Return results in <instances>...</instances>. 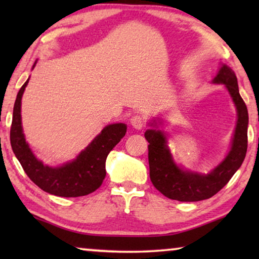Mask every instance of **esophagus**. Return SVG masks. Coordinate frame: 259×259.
Listing matches in <instances>:
<instances>
[{"instance_id":"obj_1","label":"esophagus","mask_w":259,"mask_h":259,"mask_svg":"<svg viewBox=\"0 0 259 259\" xmlns=\"http://www.w3.org/2000/svg\"><path fill=\"white\" fill-rule=\"evenodd\" d=\"M131 125H132L136 130H141L145 125V120L141 115L136 114L131 118Z\"/></svg>"}]
</instances>
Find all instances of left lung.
I'll list each match as a JSON object with an SVG mask.
<instances>
[{
    "label": "left lung",
    "instance_id": "obj_1",
    "mask_svg": "<svg viewBox=\"0 0 259 259\" xmlns=\"http://www.w3.org/2000/svg\"><path fill=\"white\" fill-rule=\"evenodd\" d=\"M213 83H223L228 88L237 108V125L232 138L231 150L224 160L207 175L185 171L173 161L167 147L166 134L159 130L150 128L145 132L148 145L150 178L155 189L165 197L179 201H199L208 199L219 192L237 169L243 164L247 150V125L249 114L244 100L240 97L237 76L229 66L223 65ZM155 127V121L150 123Z\"/></svg>",
    "mask_w": 259,
    "mask_h": 259
}]
</instances>
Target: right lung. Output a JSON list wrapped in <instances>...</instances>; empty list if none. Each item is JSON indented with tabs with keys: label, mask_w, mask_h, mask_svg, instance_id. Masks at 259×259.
<instances>
[{
	"label": "right lung",
	"mask_w": 259,
	"mask_h": 259,
	"mask_svg": "<svg viewBox=\"0 0 259 259\" xmlns=\"http://www.w3.org/2000/svg\"><path fill=\"white\" fill-rule=\"evenodd\" d=\"M28 81L29 79L17 93L10 127V144L17 160L31 182L46 192L67 198L87 196L94 192L101 186L106 177V158L113 147L125 137L127 126L125 123L106 126L73 161L60 167L44 165L27 144L21 122V100Z\"/></svg>",
	"instance_id": "1"
}]
</instances>
